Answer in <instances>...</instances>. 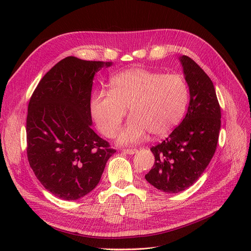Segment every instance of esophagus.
<instances>
[{
    "label": "esophagus",
    "mask_w": 251,
    "mask_h": 251,
    "mask_svg": "<svg viewBox=\"0 0 251 251\" xmlns=\"http://www.w3.org/2000/svg\"><path fill=\"white\" fill-rule=\"evenodd\" d=\"M123 152H125V153H127V154H134V153H136L137 152V150H128V149H125V150H123Z\"/></svg>",
    "instance_id": "esophagus-1"
}]
</instances>
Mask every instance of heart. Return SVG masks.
Here are the masks:
<instances>
[{"label": "heart", "instance_id": "b5f03b06", "mask_svg": "<svg viewBox=\"0 0 251 251\" xmlns=\"http://www.w3.org/2000/svg\"><path fill=\"white\" fill-rule=\"evenodd\" d=\"M111 89L97 91L91 99L92 117L101 132L114 137L129 109L130 119L118 141L134 144L149 132L169 134L181 123L189 101L188 84L180 74H164L130 68L111 79Z\"/></svg>", "mask_w": 251, "mask_h": 251}]
</instances>
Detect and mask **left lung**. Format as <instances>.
Segmentation results:
<instances>
[{
  "instance_id": "1",
  "label": "left lung",
  "mask_w": 251,
  "mask_h": 251,
  "mask_svg": "<svg viewBox=\"0 0 251 251\" xmlns=\"http://www.w3.org/2000/svg\"><path fill=\"white\" fill-rule=\"evenodd\" d=\"M189 87L185 118L162 143L152 147L154 165L146 175L152 186L167 193L190 187L215 154L221 128V108L213 81L191 58H179Z\"/></svg>"
}]
</instances>
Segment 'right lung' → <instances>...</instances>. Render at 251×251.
<instances>
[{
	"mask_svg": "<svg viewBox=\"0 0 251 251\" xmlns=\"http://www.w3.org/2000/svg\"><path fill=\"white\" fill-rule=\"evenodd\" d=\"M112 62L61 60L39 81L26 119L27 157L43 186L76 201L95 189L116 152L91 128L90 97L96 73Z\"/></svg>",
	"mask_w": 251,
	"mask_h": 251,
	"instance_id": "add662e5",
	"label": "right lung"
}]
</instances>
